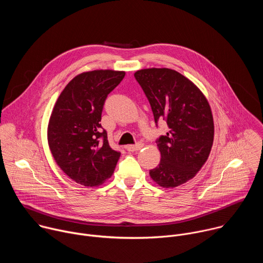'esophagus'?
<instances>
[{
	"instance_id": "34e87169",
	"label": "esophagus",
	"mask_w": 263,
	"mask_h": 263,
	"mask_svg": "<svg viewBox=\"0 0 263 263\" xmlns=\"http://www.w3.org/2000/svg\"><path fill=\"white\" fill-rule=\"evenodd\" d=\"M125 147H126L127 151H129V152H135V151H139L140 148L143 147V143L138 142L137 144H129V145H126Z\"/></svg>"
}]
</instances>
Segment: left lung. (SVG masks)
Returning <instances> with one entry per match:
<instances>
[{
  "instance_id": "obj_1",
  "label": "left lung",
  "mask_w": 263,
  "mask_h": 263,
  "mask_svg": "<svg viewBox=\"0 0 263 263\" xmlns=\"http://www.w3.org/2000/svg\"><path fill=\"white\" fill-rule=\"evenodd\" d=\"M134 77L151 105L155 123L170 128L158 139L161 159L149 177L163 189L193 179L207 161L214 138L210 105L201 89L175 69L143 68Z\"/></svg>"
}]
</instances>
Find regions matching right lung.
Segmentation results:
<instances>
[{"label": "right lung", "instance_id": "add662e5", "mask_svg": "<svg viewBox=\"0 0 263 263\" xmlns=\"http://www.w3.org/2000/svg\"><path fill=\"white\" fill-rule=\"evenodd\" d=\"M125 74L112 69L81 72L67 83L53 107L48 124L51 153L67 177L85 187L103 184L120 159L100 122L107 96Z\"/></svg>", "mask_w": 263, "mask_h": 263}]
</instances>
